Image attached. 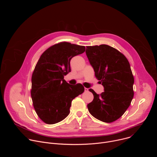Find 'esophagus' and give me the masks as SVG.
Here are the masks:
<instances>
[{
	"label": "esophagus",
	"mask_w": 157,
	"mask_h": 157,
	"mask_svg": "<svg viewBox=\"0 0 157 157\" xmlns=\"http://www.w3.org/2000/svg\"><path fill=\"white\" fill-rule=\"evenodd\" d=\"M84 91L87 92V91H89V89H88L87 88H86V87H84Z\"/></svg>",
	"instance_id": "34e87169"
}]
</instances>
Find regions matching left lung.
Wrapping results in <instances>:
<instances>
[{
    "label": "left lung",
    "mask_w": 157,
    "mask_h": 157,
    "mask_svg": "<svg viewBox=\"0 0 157 157\" xmlns=\"http://www.w3.org/2000/svg\"><path fill=\"white\" fill-rule=\"evenodd\" d=\"M86 54L104 89L100 94L89 89L94 99L87 109L97 119L113 122L124 114L133 97L134 78L129 62L120 52L107 44L86 47Z\"/></svg>",
    "instance_id": "1"
}]
</instances>
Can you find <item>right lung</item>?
<instances>
[{
	"label": "right lung",
	"instance_id": "obj_1",
	"mask_svg": "<svg viewBox=\"0 0 157 157\" xmlns=\"http://www.w3.org/2000/svg\"><path fill=\"white\" fill-rule=\"evenodd\" d=\"M84 46L61 42L41 55L32 76L31 97L34 109L47 124L58 123L68 116L73 99L81 94V84L70 85L64 76L71 72L72 58L85 52Z\"/></svg>",
	"mask_w": 157,
	"mask_h": 157
}]
</instances>
